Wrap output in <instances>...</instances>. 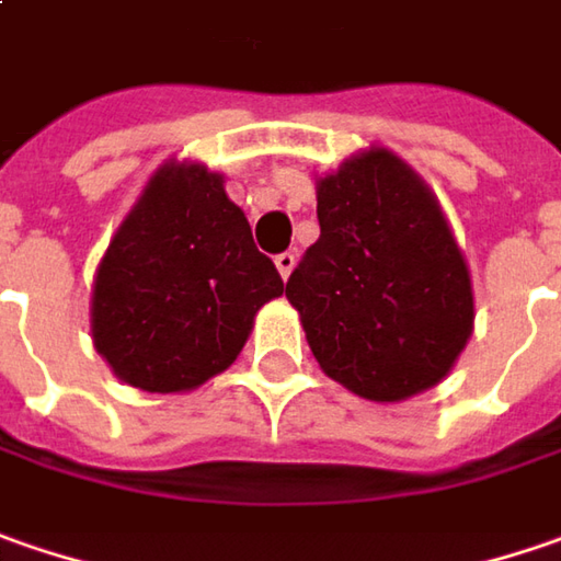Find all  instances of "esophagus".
Here are the masks:
<instances>
[{
    "instance_id": "esophagus-1",
    "label": "esophagus",
    "mask_w": 561,
    "mask_h": 561,
    "mask_svg": "<svg viewBox=\"0 0 561 561\" xmlns=\"http://www.w3.org/2000/svg\"><path fill=\"white\" fill-rule=\"evenodd\" d=\"M295 260H298V256H295V251H285V254L276 256V270H279L282 279H288V276H291V270H295Z\"/></svg>"
}]
</instances>
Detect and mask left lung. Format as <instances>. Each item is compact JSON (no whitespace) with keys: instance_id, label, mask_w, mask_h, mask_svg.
Masks as SVG:
<instances>
[{"instance_id":"8db88e82","label":"left lung","mask_w":561,"mask_h":561,"mask_svg":"<svg viewBox=\"0 0 561 561\" xmlns=\"http://www.w3.org/2000/svg\"><path fill=\"white\" fill-rule=\"evenodd\" d=\"M317 219L285 298L320 367L370 402L436 386L471 339L474 295L430 187L377 147L320 179Z\"/></svg>"}]
</instances>
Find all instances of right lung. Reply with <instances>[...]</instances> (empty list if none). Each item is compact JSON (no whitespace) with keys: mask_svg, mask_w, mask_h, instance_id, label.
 Wrapping results in <instances>:
<instances>
[{"mask_svg":"<svg viewBox=\"0 0 561 561\" xmlns=\"http://www.w3.org/2000/svg\"><path fill=\"white\" fill-rule=\"evenodd\" d=\"M282 291L222 175L165 162L96 270L93 345L128 386L184 392L232 364Z\"/></svg>","mask_w":561,"mask_h":561,"instance_id":"obj_1","label":"right lung"}]
</instances>
